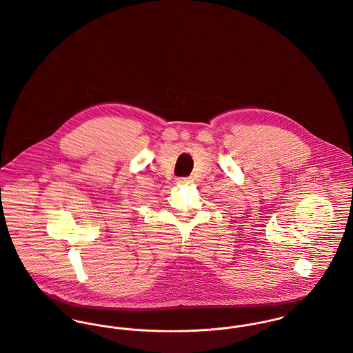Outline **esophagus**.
<instances>
[{
    "mask_svg": "<svg viewBox=\"0 0 353 353\" xmlns=\"http://www.w3.org/2000/svg\"><path fill=\"white\" fill-rule=\"evenodd\" d=\"M177 181H179V184H190L191 179L190 177H183V179H179Z\"/></svg>",
    "mask_w": 353,
    "mask_h": 353,
    "instance_id": "esophagus-1",
    "label": "esophagus"
}]
</instances>
